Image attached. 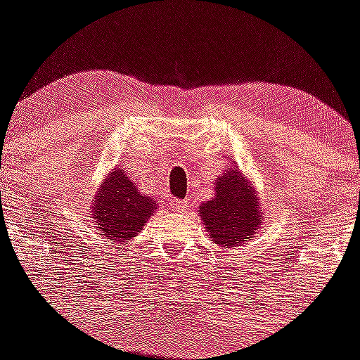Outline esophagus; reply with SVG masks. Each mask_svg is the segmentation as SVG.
<instances>
[{
  "instance_id": "obj_1",
  "label": "esophagus",
  "mask_w": 360,
  "mask_h": 360,
  "mask_svg": "<svg viewBox=\"0 0 360 360\" xmlns=\"http://www.w3.org/2000/svg\"><path fill=\"white\" fill-rule=\"evenodd\" d=\"M169 205H170V209H172L174 212H186L191 207V202H190V200H176V198H172L169 202Z\"/></svg>"
}]
</instances>
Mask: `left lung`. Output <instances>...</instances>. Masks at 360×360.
<instances>
[{"label":"left lung","instance_id":"left-lung-1","mask_svg":"<svg viewBox=\"0 0 360 360\" xmlns=\"http://www.w3.org/2000/svg\"><path fill=\"white\" fill-rule=\"evenodd\" d=\"M200 215L212 241L226 250L248 243L264 221L259 195L238 167L215 177V196L200 205Z\"/></svg>","mask_w":360,"mask_h":360}]
</instances>
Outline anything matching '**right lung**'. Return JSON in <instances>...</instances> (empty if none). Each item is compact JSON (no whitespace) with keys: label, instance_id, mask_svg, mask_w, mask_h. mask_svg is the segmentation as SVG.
<instances>
[{"label":"right lung","instance_id":"1","mask_svg":"<svg viewBox=\"0 0 360 360\" xmlns=\"http://www.w3.org/2000/svg\"><path fill=\"white\" fill-rule=\"evenodd\" d=\"M89 209L105 240L126 243L141 233L157 203L151 196L141 195L124 170L112 169L94 193Z\"/></svg>","mask_w":360,"mask_h":360}]
</instances>
